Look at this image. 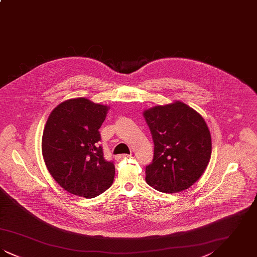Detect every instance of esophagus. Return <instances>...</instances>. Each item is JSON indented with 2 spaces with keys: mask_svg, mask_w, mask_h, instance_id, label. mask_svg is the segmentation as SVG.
I'll use <instances>...</instances> for the list:
<instances>
[{
  "mask_svg": "<svg viewBox=\"0 0 257 257\" xmlns=\"http://www.w3.org/2000/svg\"><path fill=\"white\" fill-rule=\"evenodd\" d=\"M132 155L130 154H121V155H118V156H116V159H125V158H129V157H131Z\"/></svg>",
  "mask_w": 257,
  "mask_h": 257,
  "instance_id": "1",
  "label": "esophagus"
}]
</instances>
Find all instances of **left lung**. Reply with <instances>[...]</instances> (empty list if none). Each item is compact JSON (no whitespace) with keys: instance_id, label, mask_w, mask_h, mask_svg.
I'll use <instances>...</instances> for the list:
<instances>
[{"instance_id":"obj_1","label":"left lung","mask_w":257,"mask_h":257,"mask_svg":"<svg viewBox=\"0 0 257 257\" xmlns=\"http://www.w3.org/2000/svg\"><path fill=\"white\" fill-rule=\"evenodd\" d=\"M143 114L154 143L147 183L167 194L189 189L211 158V134L204 118L181 101L149 108Z\"/></svg>"}]
</instances>
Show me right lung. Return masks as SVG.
<instances>
[{
    "label": "right lung",
    "instance_id": "add662e5",
    "mask_svg": "<svg viewBox=\"0 0 257 257\" xmlns=\"http://www.w3.org/2000/svg\"><path fill=\"white\" fill-rule=\"evenodd\" d=\"M107 105L72 98L51 111L42 135V155L52 177L66 192L92 198L109 189L115 168L103 157L99 128Z\"/></svg>",
    "mask_w": 257,
    "mask_h": 257
}]
</instances>
